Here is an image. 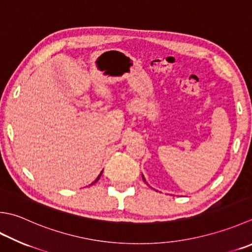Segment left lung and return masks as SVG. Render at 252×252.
I'll return each instance as SVG.
<instances>
[{"label": "left lung", "mask_w": 252, "mask_h": 252, "mask_svg": "<svg viewBox=\"0 0 252 252\" xmlns=\"http://www.w3.org/2000/svg\"><path fill=\"white\" fill-rule=\"evenodd\" d=\"M142 178H143V180H144V181L146 182V180H145V178H144V176H143V175H142Z\"/></svg>", "instance_id": "obj_1"}]
</instances>
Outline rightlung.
I'll return each instance as SVG.
<instances>
[{
	"label": "right lung",
	"instance_id": "obj_1",
	"mask_svg": "<svg viewBox=\"0 0 252 252\" xmlns=\"http://www.w3.org/2000/svg\"><path fill=\"white\" fill-rule=\"evenodd\" d=\"M101 174H102V171H101V172H100V174H99V175H98V177H97V178H96V180H95V181H94V182H93V184H91V185H90V186H92V185H94V184H95V182H97V181H98V180H99V178H100V176H101Z\"/></svg>",
	"mask_w": 252,
	"mask_h": 252
}]
</instances>
